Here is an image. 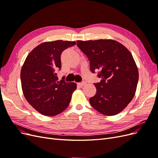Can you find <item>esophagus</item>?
<instances>
[{
  "instance_id": "esophagus-1",
  "label": "esophagus",
  "mask_w": 158,
  "mask_h": 158,
  "mask_svg": "<svg viewBox=\"0 0 158 158\" xmlns=\"http://www.w3.org/2000/svg\"><path fill=\"white\" fill-rule=\"evenodd\" d=\"M85 84H86V82H84V81H83V82H80V83H78V85L80 87H82L83 85H84Z\"/></svg>"
}]
</instances>
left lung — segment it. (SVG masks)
Returning <instances> with one entry per match:
<instances>
[{"mask_svg":"<svg viewBox=\"0 0 158 158\" xmlns=\"http://www.w3.org/2000/svg\"><path fill=\"white\" fill-rule=\"evenodd\" d=\"M77 46L89 60L90 70L102 80L95 83L96 94L89 103L105 115H114L125 109L135 96L138 70L132 54L116 41H77Z\"/></svg>","mask_w":158,"mask_h":158,"instance_id":"1","label":"left lung"}]
</instances>
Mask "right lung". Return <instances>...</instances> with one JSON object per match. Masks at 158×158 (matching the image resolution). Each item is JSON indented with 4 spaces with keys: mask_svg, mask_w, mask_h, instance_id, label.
<instances>
[{
    "mask_svg": "<svg viewBox=\"0 0 158 158\" xmlns=\"http://www.w3.org/2000/svg\"><path fill=\"white\" fill-rule=\"evenodd\" d=\"M75 41L57 40L37 46L27 55L21 70L22 88L27 102L46 116H55L67 108L74 82L58 80L56 73L61 69L60 55Z\"/></svg>",
    "mask_w": 158,
    "mask_h": 158,
    "instance_id": "add662e5",
    "label": "right lung"
}]
</instances>
